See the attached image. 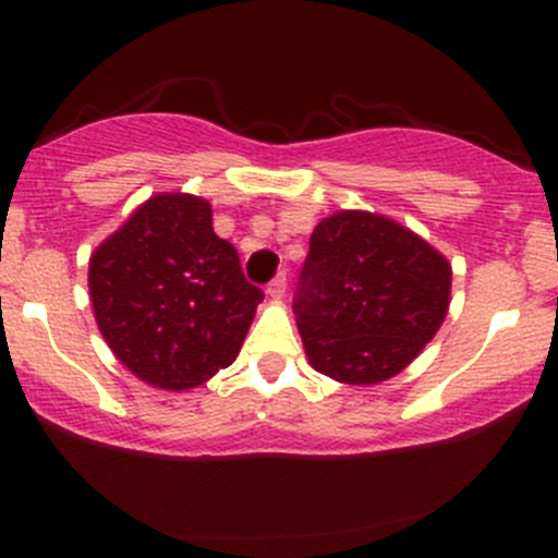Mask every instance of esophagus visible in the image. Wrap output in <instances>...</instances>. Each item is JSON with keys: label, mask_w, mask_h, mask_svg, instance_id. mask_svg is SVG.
Wrapping results in <instances>:
<instances>
[{"label": "esophagus", "mask_w": 558, "mask_h": 558, "mask_svg": "<svg viewBox=\"0 0 558 558\" xmlns=\"http://www.w3.org/2000/svg\"><path fill=\"white\" fill-rule=\"evenodd\" d=\"M286 286H288V272L280 270L275 278L270 280V286H267V296L272 299H283L286 296Z\"/></svg>", "instance_id": "1"}]
</instances>
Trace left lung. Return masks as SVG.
I'll return each mask as SVG.
<instances>
[{"instance_id": "left-lung-1", "label": "left lung", "mask_w": 558, "mask_h": 558, "mask_svg": "<svg viewBox=\"0 0 558 558\" xmlns=\"http://www.w3.org/2000/svg\"><path fill=\"white\" fill-rule=\"evenodd\" d=\"M448 296L451 265L430 243L388 217L338 213L312 233L293 315L317 373L375 386L430 343Z\"/></svg>"}]
</instances>
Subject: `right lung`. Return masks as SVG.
I'll return each mask as SVG.
<instances>
[{
	"instance_id": "right-lung-1",
	"label": "right lung",
	"mask_w": 558,
	"mask_h": 558,
	"mask_svg": "<svg viewBox=\"0 0 558 558\" xmlns=\"http://www.w3.org/2000/svg\"><path fill=\"white\" fill-rule=\"evenodd\" d=\"M88 288L114 356L168 390L202 386L233 364L265 299L233 243L215 233L209 202L189 194L141 204L94 252Z\"/></svg>"
}]
</instances>
